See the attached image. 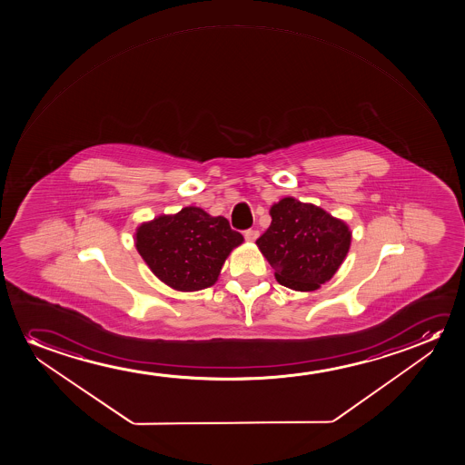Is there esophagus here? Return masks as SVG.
<instances>
[{"label":"esophagus","mask_w":465,"mask_h":465,"mask_svg":"<svg viewBox=\"0 0 465 465\" xmlns=\"http://www.w3.org/2000/svg\"><path fill=\"white\" fill-rule=\"evenodd\" d=\"M257 236H259V232L255 229H248L244 232V238H246V242H255V240H257Z\"/></svg>","instance_id":"1"}]
</instances>
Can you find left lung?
Masks as SVG:
<instances>
[{
	"mask_svg": "<svg viewBox=\"0 0 465 465\" xmlns=\"http://www.w3.org/2000/svg\"><path fill=\"white\" fill-rule=\"evenodd\" d=\"M270 216V227L255 242L278 282L295 291H316L331 280L350 251L348 225L292 197L273 204Z\"/></svg>",
	"mask_w": 465,
	"mask_h": 465,
	"instance_id": "8db88e82",
	"label": "left lung"
}]
</instances>
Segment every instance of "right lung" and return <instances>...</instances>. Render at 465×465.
Wrapping results in <instances>:
<instances>
[{
	"instance_id": "1",
	"label": "right lung",
	"mask_w": 465,
	"mask_h": 465,
	"mask_svg": "<svg viewBox=\"0 0 465 465\" xmlns=\"http://www.w3.org/2000/svg\"><path fill=\"white\" fill-rule=\"evenodd\" d=\"M242 242V233L225 217H211L195 206L136 230V249L153 273L184 292L213 286L230 251Z\"/></svg>"
}]
</instances>
